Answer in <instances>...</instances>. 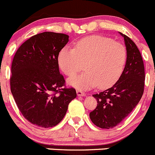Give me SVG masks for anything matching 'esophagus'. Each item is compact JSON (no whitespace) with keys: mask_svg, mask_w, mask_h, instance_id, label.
<instances>
[{"mask_svg":"<svg viewBox=\"0 0 155 155\" xmlns=\"http://www.w3.org/2000/svg\"><path fill=\"white\" fill-rule=\"evenodd\" d=\"M77 94L78 96H85V93L83 91H81V90H77Z\"/></svg>","mask_w":155,"mask_h":155,"instance_id":"esophagus-1","label":"esophagus"}]
</instances>
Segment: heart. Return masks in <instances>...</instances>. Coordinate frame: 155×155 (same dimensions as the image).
Wrapping results in <instances>:
<instances>
[{
  "instance_id": "obj_1",
  "label": "heart",
  "mask_w": 155,
  "mask_h": 155,
  "mask_svg": "<svg viewBox=\"0 0 155 155\" xmlns=\"http://www.w3.org/2000/svg\"><path fill=\"white\" fill-rule=\"evenodd\" d=\"M127 60V50L120 43L100 35L86 37L75 44V48L65 47L58 56L61 70L68 77L80 71L85 63V72L68 80L78 90H90L99 84L108 88L121 75Z\"/></svg>"
}]
</instances>
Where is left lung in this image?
Segmentation results:
<instances>
[{
	"label": "left lung",
	"mask_w": 155,
	"mask_h": 155,
	"mask_svg": "<svg viewBox=\"0 0 155 155\" xmlns=\"http://www.w3.org/2000/svg\"><path fill=\"white\" fill-rule=\"evenodd\" d=\"M124 39L127 61L122 74L111 87L93 95L97 106L90 113L96 126L102 129L113 128L135 108L142 98L145 85V68L137 46L127 35Z\"/></svg>",
	"instance_id": "left-lung-1"
}]
</instances>
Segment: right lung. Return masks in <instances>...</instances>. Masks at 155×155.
<instances>
[{
  "mask_svg": "<svg viewBox=\"0 0 155 155\" xmlns=\"http://www.w3.org/2000/svg\"><path fill=\"white\" fill-rule=\"evenodd\" d=\"M68 35L46 31L34 35L16 51L11 66L10 89L26 120L41 127H53L65 117L75 89L65 88L58 56Z\"/></svg>",
  "mask_w": 155,
  "mask_h": 155,
  "instance_id": "right-lung-1",
  "label": "right lung"
}]
</instances>
